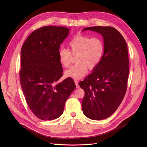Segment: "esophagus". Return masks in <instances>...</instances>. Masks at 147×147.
<instances>
[{
    "label": "esophagus",
    "instance_id": "esophagus-1",
    "mask_svg": "<svg viewBox=\"0 0 147 147\" xmlns=\"http://www.w3.org/2000/svg\"><path fill=\"white\" fill-rule=\"evenodd\" d=\"M74 83H75V84H76V87H77V88H79V81H78V79H74Z\"/></svg>",
    "mask_w": 147,
    "mask_h": 147
}]
</instances>
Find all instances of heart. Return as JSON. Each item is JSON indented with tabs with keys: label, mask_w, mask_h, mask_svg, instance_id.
Returning a JSON list of instances; mask_svg holds the SVG:
<instances>
[{
	"label": "heart",
	"mask_w": 147,
	"mask_h": 147,
	"mask_svg": "<svg viewBox=\"0 0 147 147\" xmlns=\"http://www.w3.org/2000/svg\"><path fill=\"white\" fill-rule=\"evenodd\" d=\"M69 47L72 52L65 48L58 51L61 64L68 68L71 63V53L78 55L77 64L65 71V75L74 79L82 78L89 69H95L101 63L104 52V45L99 37H92L82 34L76 35L69 41Z\"/></svg>",
	"instance_id": "b5f03b06"
}]
</instances>
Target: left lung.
Returning a JSON list of instances; mask_svg holds the SVG:
<instances>
[{
    "instance_id": "left-lung-1",
    "label": "left lung",
    "mask_w": 147,
    "mask_h": 147,
    "mask_svg": "<svg viewBox=\"0 0 147 147\" xmlns=\"http://www.w3.org/2000/svg\"><path fill=\"white\" fill-rule=\"evenodd\" d=\"M101 34L104 52L99 64L79 84L84 91L82 110L92 120L110 117L118 109L127 90L129 71L127 46L124 37L112 27H89Z\"/></svg>"
}]
</instances>
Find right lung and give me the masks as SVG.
Returning a JSON list of instances; mask_svg holds the SVG:
<instances>
[{
	"instance_id": "1",
	"label": "right lung",
	"mask_w": 147,
	"mask_h": 147,
	"mask_svg": "<svg viewBox=\"0 0 147 147\" xmlns=\"http://www.w3.org/2000/svg\"><path fill=\"white\" fill-rule=\"evenodd\" d=\"M68 33L67 27L45 26L31 33L21 48V88L29 109L42 120L58 118L76 88L71 78L57 83L63 75L59 46Z\"/></svg>"
}]
</instances>
